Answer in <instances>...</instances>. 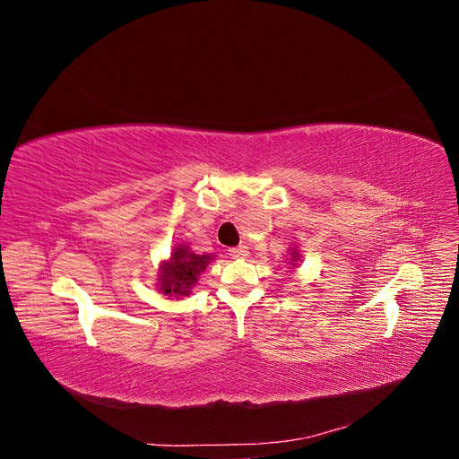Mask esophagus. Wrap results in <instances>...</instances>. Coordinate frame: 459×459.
<instances>
[{"instance_id":"34e87169","label":"esophagus","mask_w":459,"mask_h":459,"mask_svg":"<svg viewBox=\"0 0 459 459\" xmlns=\"http://www.w3.org/2000/svg\"><path fill=\"white\" fill-rule=\"evenodd\" d=\"M230 256H231V258H247V256H248V247L239 245V247L230 248Z\"/></svg>"}]
</instances>
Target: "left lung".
Instances as JSON below:
<instances>
[{"label":"left lung","mask_w":459,"mask_h":459,"mask_svg":"<svg viewBox=\"0 0 459 459\" xmlns=\"http://www.w3.org/2000/svg\"><path fill=\"white\" fill-rule=\"evenodd\" d=\"M302 262V255H300V251H299V247H290L289 248V255H287V264H289V270L290 268H297L299 264Z\"/></svg>","instance_id":"obj_1"}]
</instances>
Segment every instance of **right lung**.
<instances>
[{"mask_svg": "<svg viewBox=\"0 0 459 459\" xmlns=\"http://www.w3.org/2000/svg\"><path fill=\"white\" fill-rule=\"evenodd\" d=\"M216 255H195L184 243L174 245L170 258L160 262L157 273V290L166 297H187L195 287L199 275Z\"/></svg>", "mask_w": 459, "mask_h": 459, "instance_id": "right-lung-1", "label": "right lung"}]
</instances>
